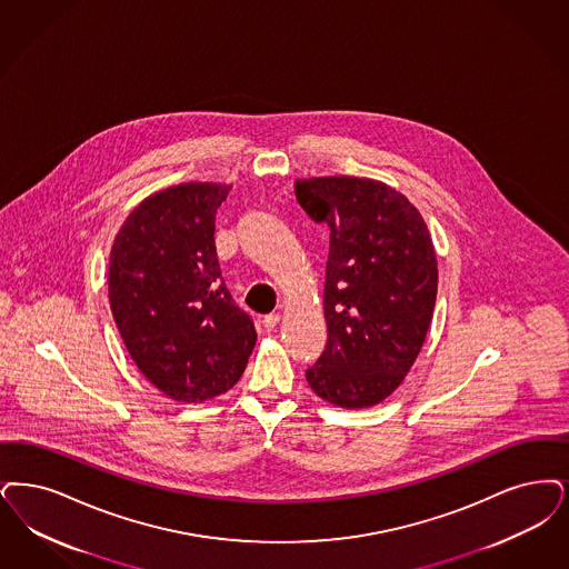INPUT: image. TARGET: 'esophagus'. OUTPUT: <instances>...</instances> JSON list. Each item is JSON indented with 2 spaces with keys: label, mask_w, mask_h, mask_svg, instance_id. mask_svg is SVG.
Masks as SVG:
<instances>
[{
  "label": "esophagus",
  "mask_w": 569,
  "mask_h": 569,
  "mask_svg": "<svg viewBox=\"0 0 569 569\" xmlns=\"http://www.w3.org/2000/svg\"><path fill=\"white\" fill-rule=\"evenodd\" d=\"M279 319H281L279 313H269V316H264V319H262V326H264V330H273V328H277Z\"/></svg>",
  "instance_id": "1"
}]
</instances>
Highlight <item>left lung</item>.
Wrapping results in <instances>:
<instances>
[{
	"label": "left lung",
	"instance_id": "obj_1",
	"mask_svg": "<svg viewBox=\"0 0 569 569\" xmlns=\"http://www.w3.org/2000/svg\"><path fill=\"white\" fill-rule=\"evenodd\" d=\"M296 199L330 228L323 316L328 342L307 383L341 409L396 391L432 323L438 262L419 209L368 178L296 180Z\"/></svg>",
	"mask_w": 569,
	"mask_h": 569
}]
</instances>
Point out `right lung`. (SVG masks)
Returning <instances> with one entry per match:
<instances>
[{"label":"right lung","instance_id":"right-lung-1","mask_svg":"<svg viewBox=\"0 0 569 569\" xmlns=\"http://www.w3.org/2000/svg\"><path fill=\"white\" fill-rule=\"evenodd\" d=\"M228 190L213 182L162 188L127 216L110 251V307L129 356L152 386L186 405L234 386L256 345L213 243Z\"/></svg>","mask_w":569,"mask_h":569}]
</instances>
